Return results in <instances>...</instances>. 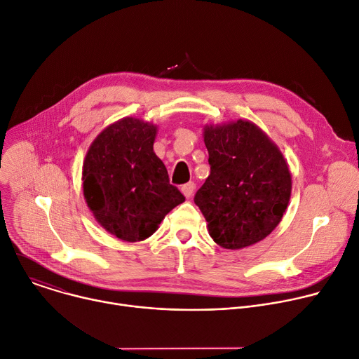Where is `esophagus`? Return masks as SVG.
<instances>
[{
	"mask_svg": "<svg viewBox=\"0 0 359 359\" xmlns=\"http://www.w3.org/2000/svg\"><path fill=\"white\" fill-rule=\"evenodd\" d=\"M193 191H194V183H193V182H189V183H186V184L182 186V193H183L187 198L191 197Z\"/></svg>",
	"mask_w": 359,
	"mask_h": 359,
	"instance_id": "34e87169",
	"label": "esophagus"
}]
</instances>
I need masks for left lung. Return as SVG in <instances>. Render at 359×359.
<instances>
[{"instance_id":"obj_1","label":"left lung","mask_w":359,"mask_h":359,"mask_svg":"<svg viewBox=\"0 0 359 359\" xmlns=\"http://www.w3.org/2000/svg\"><path fill=\"white\" fill-rule=\"evenodd\" d=\"M210 175L194 194L210 237L238 250L266 238L281 222L291 175L277 146L248 121L204 128Z\"/></svg>"}]
</instances>
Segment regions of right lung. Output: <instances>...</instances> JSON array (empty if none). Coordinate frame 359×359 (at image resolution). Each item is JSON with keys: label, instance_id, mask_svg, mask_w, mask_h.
Wrapping results in <instances>:
<instances>
[{"label": "right lung", "instance_id": "right-lung-1", "mask_svg": "<svg viewBox=\"0 0 359 359\" xmlns=\"http://www.w3.org/2000/svg\"><path fill=\"white\" fill-rule=\"evenodd\" d=\"M156 126L125 118L90 144L83 162V196L97 223L123 241L156 231L165 216L184 201L153 151Z\"/></svg>", "mask_w": 359, "mask_h": 359}]
</instances>
